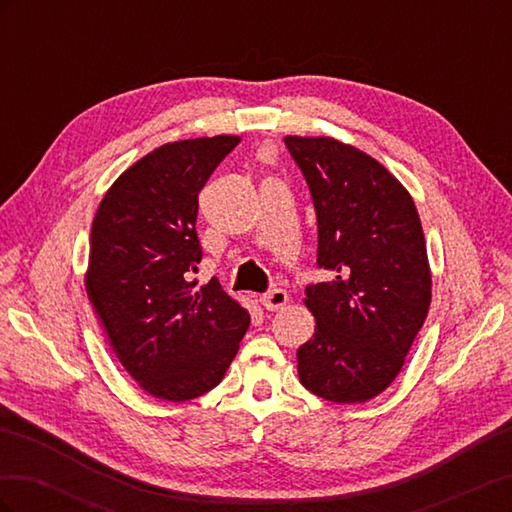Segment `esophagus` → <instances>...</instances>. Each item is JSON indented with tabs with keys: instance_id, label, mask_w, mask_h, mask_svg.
Here are the masks:
<instances>
[{
	"instance_id": "1",
	"label": "esophagus",
	"mask_w": 512,
	"mask_h": 512,
	"mask_svg": "<svg viewBox=\"0 0 512 512\" xmlns=\"http://www.w3.org/2000/svg\"><path fill=\"white\" fill-rule=\"evenodd\" d=\"M286 303H288V292L282 288H273L260 297V305L269 309V312H277V309H282Z\"/></svg>"
}]
</instances>
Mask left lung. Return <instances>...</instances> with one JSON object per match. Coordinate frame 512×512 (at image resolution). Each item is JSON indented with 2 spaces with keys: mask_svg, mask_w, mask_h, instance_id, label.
<instances>
[{
  "mask_svg": "<svg viewBox=\"0 0 512 512\" xmlns=\"http://www.w3.org/2000/svg\"><path fill=\"white\" fill-rule=\"evenodd\" d=\"M318 222L307 286L314 337L297 350L299 380L333 404H365L391 386L431 305V269L410 192L369 153L331 136H286Z\"/></svg>",
  "mask_w": 512,
  "mask_h": 512,
  "instance_id": "8db88e82",
  "label": "left lung"
}]
</instances>
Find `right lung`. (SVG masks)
I'll use <instances>...</instances> for the list:
<instances>
[{
	"mask_svg": "<svg viewBox=\"0 0 512 512\" xmlns=\"http://www.w3.org/2000/svg\"><path fill=\"white\" fill-rule=\"evenodd\" d=\"M239 141L218 134L149 151L106 190L91 224L87 299L117 361L160 401L218 386L250 327L218 280L190 282L203 258L198 194Z\"/></svg>",
	"mask_w": 512,
	"mask_h": 512,
	"instance_id": "1",
	"label": "right lung"
}]
</instances>
